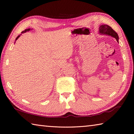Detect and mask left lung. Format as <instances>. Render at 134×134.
Instances as JSON below:
<instances>
[{"label": "left lung", "mask_w": 134, "mask_h": 134, "mask_svg": "<svg viewBox=\"0 0 134 134\" xmlns=\"http://www.w3.org/2000/svg\"><path fill=\"white\" fill-rule=\"evenodd\" d=\"M99 34H103V35H107L111 36L113 38H115L118 42L119 40V36H118V34L115 31L112 29V28L108 26L107 24H102L99 27Z\"/></svg>", "instance_id": "8db88e82"}]
</instances>
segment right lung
Segmentation results:
<instances>
[{
  "mask_svg": "<svg viewBox=\"0 0 134 134\" xmlns=\"http://www.w3.org/2000/svg\"><path fill=\"white\" fill-rule=\"evenodd\" d=\"M31 29H26V30H25L24 31H23L22 32H21V34H23V33H25V32H26L27 31H29ZM21 35V34H20V35H18V36H17V38H16V39H15V40H16L19 38V37H20V36Z\"/></svg>",
  "mask_w": 134,
  "mask_h": 134,
  "instance_id": "obj_1",
  "label": "right lung"
}]
</instances>
